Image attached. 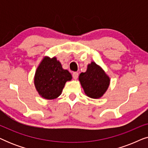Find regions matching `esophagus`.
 I'll use <instances>...</instances> for the list:
<instances>
[{"label":"esophagus","mask_w":148,"mask_h":148,"mask_svg":"<svg viewBox=\"0 0 148 148\" xmlns=\"http://www.w3.org/2000/svg\"><path fill=\"white\" fill-rule=\"evenodd\" d=\"M78 76H79L78 73L75 72V73H73V77L74 79H77L78 78Z\"/></svg>","instance_id":"obj_1"}]
</instances>
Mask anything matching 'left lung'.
<instances>
[{"instance_id":"8db88e82","label":"left lung","mask_w":148,"mask_h":148,"mask_svg":"<svg viewBox=\"0 0 148 148\" xmlns=\"http://www.w3.org/2000/svg\"><path fill=\"white\" fill-rule=\"evenodd\" d=\"M79 81L87 96L98 99L108 90L110 79L100 65L92 61L88 64L86 71L80 73Z\"/></svg>"}]
</instances>
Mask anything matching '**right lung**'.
Segmentation results:
<instances>
[{
  "label": "right lung",
  "instance_id": "add662e5",
  "mask_svg": "<svg viewBox=\"0 0 148 148\" xmlns=\"http://www.w3.org/2000/svg\"><path fill=\"white\" fill-rule=\"evenodd\" d=\"M71 79V74L62 68L56 57L46 56L36 69L34 83L42 98L53 100L61 94L66 82Z\"/></svg>",
  "mask_w": 148,
  "mask_h": 148
}]
</instances>
